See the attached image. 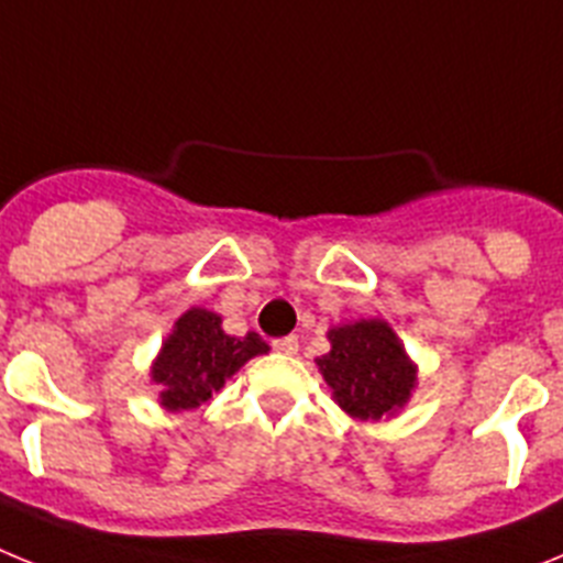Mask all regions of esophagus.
Returning <instances> with one entry per match:
<instances>
[{"mask_svg":"<svg viewBox=\"0 0 563 563\" xmlns=\"http://www.w3.org/2000/svg\"><path fill=\"white\" fill-rule=\"evenodd\" d=\"M273 350L282 352V355H296V352H298V338L296 335L276 338V341H273Z\"/></svg>","mask_w":563,"mask_h":563,"instance_id":"obj_1","label":"esophagus"}]
</instances>
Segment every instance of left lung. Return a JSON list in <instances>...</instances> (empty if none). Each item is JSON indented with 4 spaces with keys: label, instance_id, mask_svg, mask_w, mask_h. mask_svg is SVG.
<instances>
[{
    "label": "left lung",
    "instance_id": "left-lung-1",
    "mask_svg": "<svg viewBox=\"0 0 563 563\" xmlns=\"http://www.w3.org/2000/svg\"><path fill=\"white\" fill-rule=\"evenodd\" d=\"M330 352L316 366L338 409L355 420H391L409 406L417 389L411 361L395 327L383 318H357L327 332Z\"/></svg>",
    "mask_w": 563,
    "mask_h": 563
}]
</instances>
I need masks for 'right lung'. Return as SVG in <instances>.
<instances>
[{
	"instance_id": "add662e5",
	"label": "right lung",
	"mask_w": 563,
	"mask_h": 563,
	"mask_svg": "<svg viewBox=\"0 0 563 563\" xmlns=\"http://www.w3.org/2000/svg\"><path fill=\"white\" fill-rule=\"evenodd\" d=\"M271 346L258 332L236 338L222 330V316L191 307L174 321L148 377L166 411H188L220 391L251 357L267 355Z\"/></svg>"
}]
</instances>
